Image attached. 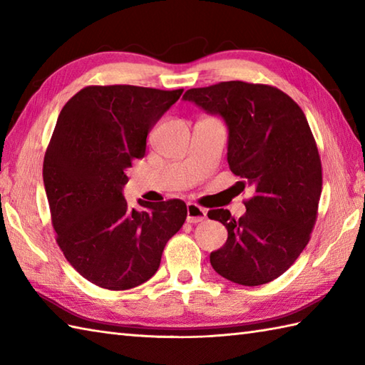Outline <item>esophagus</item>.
Returning <instances> with one entry per match:
<instances>
[{"mask_svg": "<svg viewBox=\"0 0 365 365\" xmlns=\"http://www.w3.org/2000/svg\"><path fill=\"white\" fill-rule=\"evenodd\" d=\"M207 220V212L202 207H199L196 204H188L187 207V221L191 224L196 222H202Z\"/></svg>", "mask_w": 365, "mask_h": 365, "instance_id": "34e87169", "label": "esophagus"}]
</instances>
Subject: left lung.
Masks as SVG:
<instances>
[{
  "instance_id": "8db88e82",
  "label": "left lung",
  "mask_w": 365,
  "mask_h": 365,
  "mask_svg": "<svg viewBox=\"0 0 365 365\" xmlns=\"http://www.w3.org/2000/svg\"><path fill=\"white\" fill-rule=\"evenodd\" d=\"M185 100L220 114L229 127L227 161L251 187L240 220L216 208L227 242L210 254L216 273L240 285H262L284 274L311 240L323 174L314 135L298 103L274 86L222 81L188 89Z\"/></svg>"
}]
</instances>
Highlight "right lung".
<instances>
[{"label": "right lung", "instance_id": "1", "mask_svg": "<svg viewBox=\"0 0 365 365\" xmlns=\"http://www.w3.org/2000/svg\"><path fill=\"white\" fill-rule=\"evenodd\" d=\"M183 89L86 86L68 100L43 158V185L56 243L67 262L108 290H128L157 273L168 240L187 220L180 199L128 208L131 163Z\"/></svg>", "mask_w": 365, "mask_h": 365}]
</instances>
